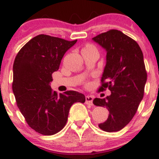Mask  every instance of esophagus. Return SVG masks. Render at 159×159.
<instances>
[{
    "label": "esophagus",
    "instance_id": "esophagus-1",
    "mask_svg": "<svg viewBox=\"0 0 159 159\" xmlns=\"http://www.w3.org/2000/svg\"><path fill=\"white\" fill-rule=\"evenodd\" d=\"M93 97L92 96H90V95H87L85 97V102L87 105H93Z\"/></svg>",
    "mask_w": 159,
    "mask_h": 159
}]
</instances>
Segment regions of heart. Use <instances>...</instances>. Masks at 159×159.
Returning a JSON list of instances; mask_svg holds the SVG:
<instances>
[{"label":"heart","instance_id":"heart-1","mask_svg":"<svg viewBox=\"0 0 159 159\" xmlns=\"http://www.w3.org/2000/svg\"><path fill=\"white\" fill-rule=\"evenodd\" d=\"M94 48V47H93V46H91V45H90V44H88V45L86 46L84 48Z\"/></svg>","mask_w":159,"mask_h":159}]
</instances>
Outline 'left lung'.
Returning a JSON list of instances; mask_svg holds the SVG:
<instances>
[{"instance_id":"8db88e82","label":"left lung","mask_w":159,"mask_h":159,"mask_svg":"<svg viewBox=\"0 0 159 159\" xmlns=\"http://www.w3.org/2000/svg\"><path fill=\"white\" fill-rule=\"evenodd\" d=\"M106 50V65L98 91L108 88L106 98L94 99L97 106L106 107L108 118L98 127L108 132L120 131L132 119L142 100L147 81L143 54L134 40L111 29L92 38Z\"/></svg>"}]
</instances>
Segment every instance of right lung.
<instances>
[{
	"label": "right lung",
	"instance_id": "right-lung-1",
	"mask_svg": "<svg viewBox=\"0 0 159 159\" xmlns=\"http://www.w3.org/2000/svg\"><path fill=\"white\" fill-rule=\"evenodd\" d=\"M76 42L39 34L25 44L14 59L12 89L16 103L28 125L44 135L60 131L71 105L85 102L81 93L67 91L57 94L50 85L64 54Z\"/></svg>",
	"mask_w": 159,
	"mask_h": 159
}]
</instances>
